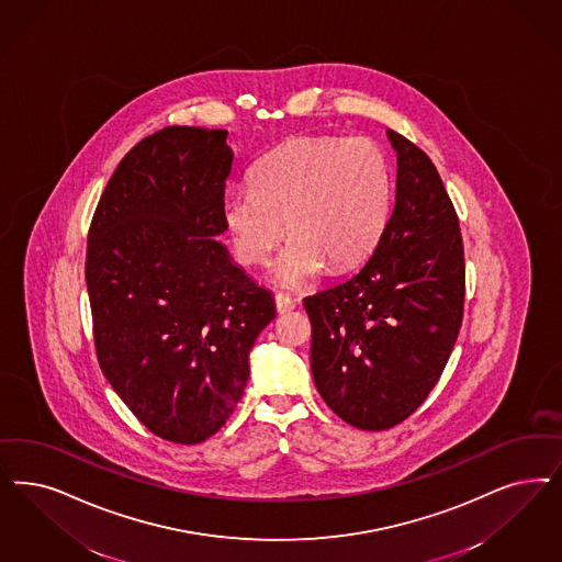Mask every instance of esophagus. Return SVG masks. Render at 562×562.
Masks as SVG:
<instances>
[{
  "label": "esophagus",
  "mask_w": 562,
  "mask_h": 562,
  "mask_svg": "<svg viewBox=\"0 0 562 562\" xmlns=\"http://www.w3.org/2000/svg\"><path fill=\"white\" fill-rule=\"evenodd\" d=\"M273 301H276V311H278V313H289V311L296 307V303L292 301L291 296H289V294H282V292H278Z\"/></svg>",
  "instance_id": "1"
}]
</instances>
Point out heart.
I'll use <instances>...</instances> for the list:
<instances>
[{
    "label": "heart",
    "mask_w": 562,
    "mask_h": 562,
    "mask_svg": "<svg viewBox=\"0 0 562 562\" xmlns=\"http://www.w3.org/2000/svg\"><path fill=\"white\" fill-rule=\"evenodd\" d=\"M390 166L368 136H299L266 155L251 170V191L222 201L234 252L266 263L286 231L273 278L303 289L329 263L347 270L366 259L390 213Z\"/></svg>",
    "instance_id": "1"
}]
</instances>
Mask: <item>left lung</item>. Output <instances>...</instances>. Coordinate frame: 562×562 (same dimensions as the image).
Here are the masks:
<instances>
[{"label":"left lung","mask_w":562,"mask_h":562,"mask_svg":"<svg viewBox=\"0 0 562 562\" xmlns=\"http://www.w3.org/2000/svg\"><path fill=\"white\" fill-rule=\"evenodd\" d=\"M396 201L368 263L305 299L311 371L322 398L350 426L405 422L440 380L463 322L459 217L436 166L387 131Z\"/></svg>","instance_id":"left-lung-1"}]
</instances>
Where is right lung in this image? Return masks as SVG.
<instances>
[{"instance_id":"obj_1","label":"right lung","mask_w":562,"mask_h":562,"mask_svg":"<svg viewBox=\"0 0 562 562\" xmlns=\"http://www.w3.org/2000/svg\"><path fill=\"white\" fill-rule=\"evenodd\" d=\"M228 131L166 126L124 155L87 243L99 366L136 419L199 445L233 415L273 296L217 240Z\"/></svg>"}]
</instances>
